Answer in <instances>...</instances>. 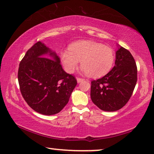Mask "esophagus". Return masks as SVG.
Returning a JSON list of instances; mask_svg holds the SVG:
<instances>
[{
	"instance_id": "1",
	"label": "esophagus",
	"mask_w": 154,
	"mask_h": 154,
	"mask_svg": "<svg viewBox=\"0 0 154 154\" xmlns=\"http://www.w3.org/2000/svg\"><path fill=\"white\" fill-rule=\"evenodd\" d=\"M84 80V79H83V78H79V77L77 78V81L78 83H80V82H83Z\"/></svg>"
}]
</instances>
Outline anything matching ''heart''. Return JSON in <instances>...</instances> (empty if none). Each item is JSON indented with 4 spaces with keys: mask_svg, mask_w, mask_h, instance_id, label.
I'll return each mask as SVG.
<instances>
[{
    "mask_svg": "<svg viewBox=\"0 0 154 154\" xmlns=\"http://www.w3.org/2000/svg\"><path fill=\"white\" fill-rule=\"evenodd\" d=\"M68 51L60 53V61L65 70L72 73L81 60L84 72L91 77L104 76L111 70L114 63V54L110 47L94 42L78 41L71 44Z\"/></svg>",
    "mask_w": 154,
    "mask_h": 154,
    "instance_id": "heart-1",
    "label": "heart"
}]
</instances>
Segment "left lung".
<instances>
[{
  "label": "left lung",
  "instance_id": "8db88e82",
  "mask_svg": "<svg viewBox=\"0 0 154 154\" xmlns=\"http://www.w3.org/2000/svg\"><path fill=\"white\" fill-rule=\"evenodd\" d=\"M115 66L103 77L91 82V98L106 112L117 111L128 103L137 83V69L131 52L118 45Z\"/></svg>",
  "mask_w": 154,
  "mask_h": 154
}]
</instances>
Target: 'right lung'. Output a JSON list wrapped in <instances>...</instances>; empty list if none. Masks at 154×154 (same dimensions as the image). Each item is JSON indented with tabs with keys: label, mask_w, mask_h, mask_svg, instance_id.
Wrapping results in <instances>:
<instances>
[{
	"label": "right lung",
	"mask_w": 154,
	"mask_h": 154,
	"mask_svg": "<svg viewBox=\"0 0 154 154\" xmlns=\"http://www.w3.org/2000/svg\"><path fill=\"white\" fill-rule=\"evenodd\" d=\"M60 62L55 51L38 42L19 63L21 95L32 109L44 115L61 111L77 84L75 77L65 72Z\"/></svg>",
	"instance_id": "add662e5"
}]
</instances>
